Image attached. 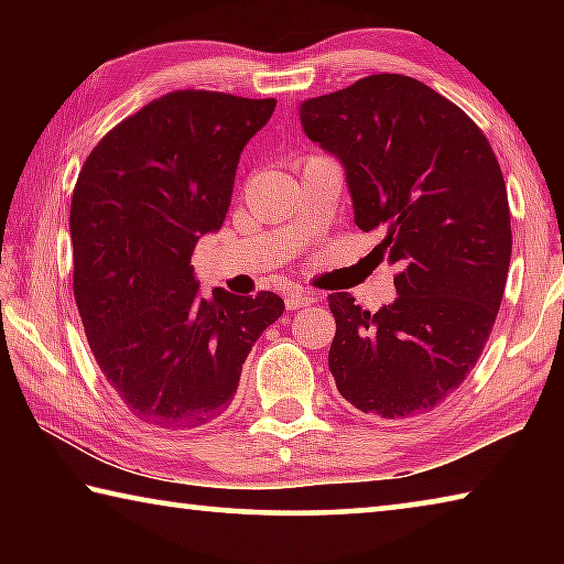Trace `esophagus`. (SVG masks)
I'll use <instances>...</instances> for the list:
<instances>
[{
    "instance_id": "34e87169",
    "label": "esophagus",
    "mask_w": 564,
    "mask_h": 564,
    "mask_svg": "<svg viewBox=\"0 0 564 564\" xmlns=\"http://www.w3.org/2000/svg\"><path fill=\"white\" fill-rule=\"evenodd\" d=\"M311 303H316V295L303 291V289H291L289 293H285V308L289 311L303 308V305H311Z\"/></svg>"
}]
</instances>
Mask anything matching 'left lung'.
Wrapping results in <instances>:
<instances>
[{"instance_id":"obj_1","label":"left lung","mask_w":564,"mask_h":564,"mask_svg":"<svg viewBox=\"0 0 564 564\" xmlns=\"http://www.w3.org/2000/svg\"><path fill=\"white\" fill-rule=\"evenodd\" d=\"M299 113L346 171L356 226L383 236L370 256L398 269V299L376 313L328 295L338 393L380 420L431 413L475 368L508 281L498 159L460 107L403 74L366 76Z\"/></svg>"}]
</instances>
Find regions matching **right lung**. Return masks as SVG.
Instances as JSON below:
<instances>
[{
    "mask_svg": "<svg viewBox=\"0 0 564 564\" xmlns=\"http://www.w3.org/2000/svg\"><path fill=\"white\" fill-rule=\"evenodd\" d=\"M275 99L171 91L104 137L69 214L74 299L104 378L133 417L186 431L231 405L283 299L202 295L191 253L221 228L238 159Z\"/></svg>",
    "mask_w": 564,
    "mask_h": 564,
    "instance_id": "add662e5",
    "label": "right lung"
}]
</instances>
